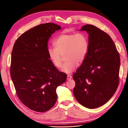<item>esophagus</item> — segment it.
<instances>
[{
	"instance_id": "esophagus-1",
	"label": "esophagus",
	"mask_w": 128,
	"mask_h": 128,
	"mask_svg": "<svg viewBox=\"0 0 128 128\" xmlns=\"http://www.w3.org/2000/svg\"><path fill=\"white\" fill-rule=\"evenodd\" d=\"M72 76L71 75H68V76H67V80H70L71 78H72Z\"/></svg>"
}]
</instances>
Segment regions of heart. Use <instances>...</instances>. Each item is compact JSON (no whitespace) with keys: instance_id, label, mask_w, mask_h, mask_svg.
<instances>
[{"instance_id":"heart-1","label":"heart","mask_w":128,"mask_h":128,"mask_svg":"<svg viewBox=\"0 0 128 128\" xmlns=\"http://www.w3.org/2000/svg\"><path fill=\"white\" fill-rule=\"evenodd\" d=\"M55 48L48 49V57L55 68L62 67L63 55L66 62L62 71L70 74L77 65L84 62L88 54L89 44L87 36L82 33H63L59 35L53 43Z\"/></svg>"}]
</instances>
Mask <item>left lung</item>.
<instances>
[{"mask_svg": "<svg viewBox=\"0 0 128 128\" xmlns=\"http://www.w3.org/2000/svg\"><path fill=\"white\" fill-rule=\"evenodd\" d=\"M89 34L87 57L73 75L77 100L90 109L100 107L112 97L119 84L120 58L112 38L92 24L82 27Z\"/></svg>", "mask_w": 128, "mask_h": 128, "instance_id": "1", "label": "left lung"}]
</instances>
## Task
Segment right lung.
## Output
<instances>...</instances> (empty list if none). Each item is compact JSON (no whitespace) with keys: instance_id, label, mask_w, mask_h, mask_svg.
<instances>
[{"instance_id":"obj_1","label":"right lung","mask_w":128,"mask_h":128,"mask_svg":"<svg viewBox=\"0 0 128 128\" xmlns=\"http://www.w3.org/2000/svg\"><path fill=\"white\" fill-rule=\"evenodd\" d=\"M60 28L53 23L39 24L22 34L14 44L11 77L20 100L34 112H46L53 107L56 88L67 78L54 66L48 53V38Z\"/></svg>"}]
</instances>
